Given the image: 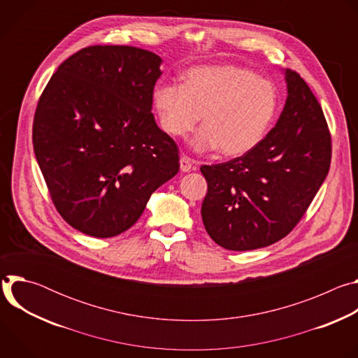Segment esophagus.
Masks as SVG:
<instances>
[{
  "label": "esophagus",
  "mask_w": 358,
  "mask_h": 358,
  "mask_svg": "<svg viewBox=\"0 0 358 358\" xmlns=\"http://www.w3.org/2000/svg\"><path fill=\"white\" fill-rule=\"evenodd\" d=\"M180 169L182 173H188L194 169V160H191L189 157L187 156H182L181 160H180Z\"/></svg>",
  "instance_id": "obj_1"
}]
</instances>
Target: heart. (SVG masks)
<instances>
[{"instance_id": "heart-1", "label": "heart", "mask_w": 358, "mask_h": 358, "mask_svg": "<svg viewBox=\"0 0 358 358\" xmlns=\"http://www.w3.org/2000/svg\"><path fill=\"white\" fill-rule=\"evenodd\" d=\"M152 105L166 133L185 136L199 120L192 140L198 151L220 147L236 157L253 150L266 136L278 110L275 86L234 65L191 68L184 83L160 82L152 89Z\"/></svg>"}]
</instances>
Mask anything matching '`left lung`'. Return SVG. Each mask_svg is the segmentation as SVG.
I'll return each mask as SVG.
<instances>
[{
	"label": "left lung",
	"mask_w": 358,
	"mask_h": 358,
	"mask_svg": "<svg viewBox=\"0 0 358 358\" xmlns=\"http://www.w3.org/2000/svg\"><path fill=\"white\" fill-rule=\"evenodd\" d=\"M287 99L275 127L253 150L201 166L208 182L203 227L229 250H252L285 238L327 177L331 136L322 106L300 75L286 69Z\"/></svg>",
	"instance_id": "8db88e82"
}]
</instances>
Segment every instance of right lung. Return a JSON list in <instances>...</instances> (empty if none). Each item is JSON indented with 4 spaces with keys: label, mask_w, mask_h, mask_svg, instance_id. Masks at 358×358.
Wrapping results in <instances>:
<instances>
[{
    "label": "right lung",
    "mask_w": 358,
    "mask_h": 358,
    "mask_svg": "<svg viewBox=\"0 0 358 358\" xmlns=\"http://www.w3.org/2000/svg\"><path fill=\"white\" fill-rule=\"evenodd\" d=\"M160 65L145 49L87 46L59 65L39 97L36 162L61 217L86 235L127 231L180 170L176 141L151 113Z\"/></svg>",
    "instance_id": "obj_1"
}]
</instances>
